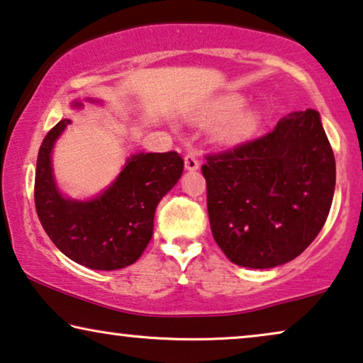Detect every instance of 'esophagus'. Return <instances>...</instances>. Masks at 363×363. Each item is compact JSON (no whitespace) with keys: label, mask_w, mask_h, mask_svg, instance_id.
<instances>
[{"label":"esophagus","mask_w":363,"mask_h":363,"mask_svg":"<svg viewBox=\"0 0 363 363\" xmlns=\"http://www.w3.org/2000/svg\"><path fill=\"white\" fill-rule=\"evenodd\" d=\"M184 164H186L187 171H196V169H199V159H197V156H196L194 152L186 154Z\"/></svg>","instance_id":"obj_1"}]
</instances>
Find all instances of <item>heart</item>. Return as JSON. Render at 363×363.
<instances>
[{"label":"heart","mask_w":363,"mask_h":363,"mask_svg":"<svg viewBox=\"0 0 363 363\" xmlns=\"http://www.w3.org/2000/svg\"><path fill=\"white\" fill-rule=\"evenodd\" d=\"M240 106H242V98L240 96H225L212 104L209 111H206V121H217L229 118L234 114ZM260 123V114L257 109H244L240 113L234 114L227 123L219 129V136L227 143H239L254 134L255 129Z\"/></svg>","instance_id":"obj_1"}]
</instances>
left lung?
Segmentation results:
<instances>
[{
    "instance_id": "8db88e82",
    "label": "left lung",
    "mask_w": 363,
    "mask_h": 363,
    "mask_svg": "<svg viewBox=\"0 0 363 363\" xmlns=\"http://www.w3.org/2000/svg\"><path fill=\"white\" fill-rule=\"evenodd\" d=\"M202 174L214 240L232 262L250 269L301 255L325 224L335 191V157L315 109L206 154Z\"/></svg>"
}]
</instances>
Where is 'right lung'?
Returning <instances> with one entry per match:
<instances>
[{"label":"right lung","instance_id":"1","mask_svg":"<svg viewBox=\"0 0 363 363\" xmlns=\"http://www.w3.org/2000/svg\"><path fill=\"white\" fill-rule=\"evenodd\" d=\"M69 123L61 119L43 139L38 152V217L56 247L74 262L94 270L128 267L147 247L154 212L181 177L184 159L176 151L136 154L99 197L88 202L65 199L52 179L51 149Z\"/></svg>","mask_w":363,"mask_h":363}]
</instances>
